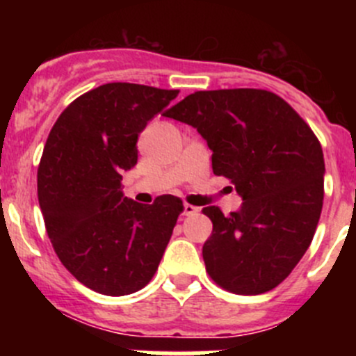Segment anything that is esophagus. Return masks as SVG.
Segmentation results:
<instances>
[{"label": "esophagus", "instance_id": "esophagus-1", "mask_svg": "<svg viewBox=\"0 0 356 356\" xmlns=\"http://www.w3.org/2000/svg\"><path fill=\"white\" fill-rule=\"evenodd\" d=\"M200 211V208L198 207H195V204H189V203H186L184 204V213L182 215H186V217H189V215H196Z\"/></svg>", "mask_w": 356, "mask_h": 356}]
</instances>
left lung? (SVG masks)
Returning <instances> with one entry per match:
<instances>
[{
	"instance_id": "1",
	"label": "left lung",
	"mask_w": 356,
	"mask_h": 356,
	"mask_svg": "<svg viewBox=\"0 0 356 356\" xmlns=\"http://www.w3.org/2000/svg\"><path fill=\"white\" fill-rule=\"evenodd\" d=\"M165 117L198 129L215 175L243 196L225 217L203 213L213 231L203 245L211 281L234 294H261L281 284L314 239L324 203V153L310 125L281 96L265 89L196 91Z\"/></svg>"
}]
</instances>
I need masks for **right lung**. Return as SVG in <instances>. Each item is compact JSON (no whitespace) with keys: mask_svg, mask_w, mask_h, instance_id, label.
Masks as SVG:
<instances>
[{"mask_svg":"<svg viewBox=\"0 0 356 356\" xmlns=\"http://www.w3.org/2000/svg\"><path fill=\"white\" fill-rule=\"evenodd\" d=\"M177 89L110 82L70 103L53 125L38 168L46 232L63 267L106 296L143 289L184 211L177 196L141 204L122 195L138 163V138Z\"/></svg>","mask_w":356,"mask_h":356,"instance_id":"right-lung-1","label":"right lung"}]
</instances>
